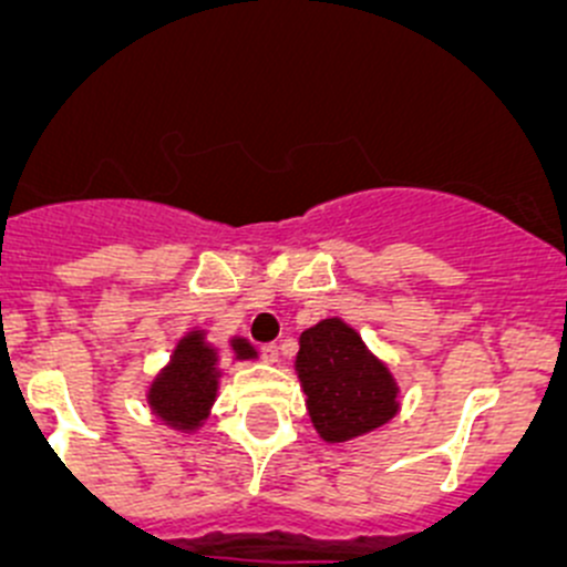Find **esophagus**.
Instances as JSON below:
<instances>
[{
  "mask_svg": "<svg viewBox=\"0 0 567 567\" xmlns=\"http://www.w3.org/2000/svg\"><path fill=\"white\" fill-rule=\"evenodd\" d=\"M260 353H262V359H266L268 364H277L279 362V346H274V342L262 346Z\"/></svg>",
  "mask_w": 567,
  "mask_h": 567,
  "instance_id": "obj_1",
  "label": "esophagus"
}]
</instances>
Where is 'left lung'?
<instances>
[{
	"label": "left lung",
	"instance_id": "1",
	"mask_svg": "<svg viewBox=\"0 0 567 567\" xmlns=\"http://www.w3.org/2000/svg\"><path fill=\"white\" fill-rule=\"evenodd\" d=\"M296 375L312 427L326 444L368 436L400 411V386L390 364L342 318H326L301 331Z\"/></svg>",
	"mask_w": 567,
	"mask_h": 567
}]
</instances>
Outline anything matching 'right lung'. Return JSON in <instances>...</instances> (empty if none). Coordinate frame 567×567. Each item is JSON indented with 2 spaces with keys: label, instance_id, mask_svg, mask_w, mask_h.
<instances>
[{
  "label": "right lung",
  "instance_id": "right-lung-1",
  "mask_svg": "<svg viewBox=\"0 0 567 567\" xmlns=\"http://www.w3.org/2000/svg\"><path fill=\"white\" fill-rule=\"evenodd\" d=\"M227 346L236 362L257 359L247 337H230ZM221 375V351L208 340V329L194 326L175 342L169 362L147 384V409L177 433H197L219 398Z\"/></svg>",
  "mask_w": 567,
  "mask_h": 567
}]
</instances>
